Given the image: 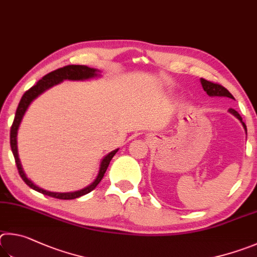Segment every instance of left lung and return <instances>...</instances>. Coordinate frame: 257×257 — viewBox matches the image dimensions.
I'll use <instances>...</instances> for the list:
<instances>
[{"label":"left lung","mask_w":257,"mask_h":257,"mask_svg":"<svg viewBox=\"0 0 257 257\" xmlns=\"http://www.w3.org/2000/svg\"><path fill=\"white\" fill-rule=\"evenodd\" d=\"M201 84H202V87H203L204 91L208 93L209 96H211V97L219 96V97H228V98L235 99V98H233L232 94L229 92L226 88L222 87L221 84L211 82V81H208V80H205V79H201ZM229 111H230L232 115H235L237 118L241 121V124H242V126H244L246 134H247V127H246V125H245L244 121H242L241 116L238 114V112L235 109H232V108H230V109H229Z\"/></svg>","instance_id":"obj_1"}]
</instances>
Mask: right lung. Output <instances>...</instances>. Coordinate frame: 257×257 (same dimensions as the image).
Masks as SVG:
<instances>
[{
    "label": "right lung",
    "instance_id": "right-lung-1",
    "mask_svg": "<svg viewBox=\"0 0 257 257\" xmlns=\"http://www.w3.org/2000/svg\"><path fill=\"white\" fill-rule=\"evenodd\" d=\"M97 72L98 70L96 69H91V67L84 66V65H66L63 66L61 69H57L55 71L51 72V73L46 74L43 76L42 80H39L37 83H36L34 87H31L29 90L24 93L21 100L18 105L17 111H16V116L15 119H13V123L11 126V131H10V146H11V150L13 157H15L16 160V165L18 168V172H19L21 178L24 179V182L28 185L30 188L37 191L39 193H42L44 195H48L51 197H55V199H60V200H73L76 199V197H80L82 195L88 194V193L94 190L100 181L105 175L106 170L108 168V165H109L110 160L112 157L115 156V154L118 149H116L114 151H111L110 154H108L105 158L101 160L100 163V168H99V173L96 179L92 182V184H90L89 186H87L83 190L76 191V192H70V193H56V192H49L46 190H43L38 186H36L35 184L28 179V177L26 176V174L24 170H22L21 164H20V159L19 156H18V147H17V134H18V130H19L20 123L22 120V117H24L25 112L28 109V107L31 102H33L34 99L37 98L39 94H42L44 91H46L47 89L52 88L53 85L58 84L62 82L63 80H85V79H90L93 78V76H97Z\"/></svg>",
    "mask_w": 257,
    "mask_h": 257
}]
</instances>
